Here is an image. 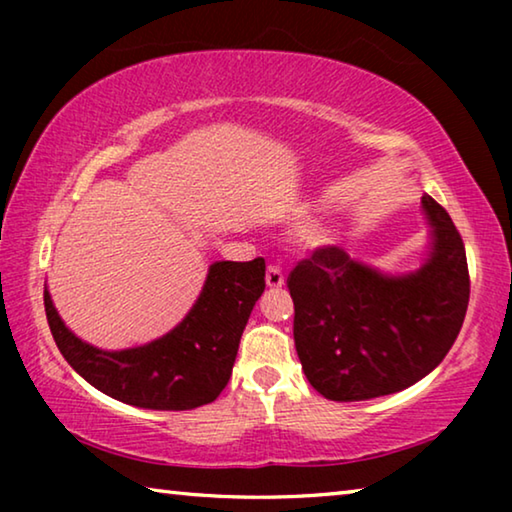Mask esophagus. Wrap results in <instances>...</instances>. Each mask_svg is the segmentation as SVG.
<instances>
[{
  "mask_svg": "<svg viewBox=\"0 0 512 512\" xmlns=\"http://www.w3.org/2000/svg\"><path fill=\"white\" fill-rule=\"evenodd\" d=\"M266 284L271 289H280L282 284H284V273H282V268L277 266V264H271L266 268Z\"/></svg>",
  "mask_w": 512,
  "mask_h": 512,
  "instance_id": "1",
  "label": "esophagus"
}]
</instances>
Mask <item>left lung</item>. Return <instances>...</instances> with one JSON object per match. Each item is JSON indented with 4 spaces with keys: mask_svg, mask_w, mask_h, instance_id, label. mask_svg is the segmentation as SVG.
<instances>
[{
    "mask_svg": "<svg viewBox=\"0 0 512 512\" xmlns=\"http://www.w3.org/2000/svg\"><path fill=\"white\" fill-rule=\"evenodd\" d=\"M433 228L429 262L386 277L320 246L287 277L293 339L309 384L332 402H361L413 386L452 350L470 302L461 232L422 198Z\"/></svg>",
    "mask_w": 512,
    "mask_h": 512,
    "instance_id": "left-lung-1",
    "label": "left lung"
}]
</instances>
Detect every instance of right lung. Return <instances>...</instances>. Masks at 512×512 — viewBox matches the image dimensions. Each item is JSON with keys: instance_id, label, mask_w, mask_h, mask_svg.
<instances>
[{"instance_id": "1", "label": "right lung", "mask_w": 512, "mask_h": 512, "mask_svg": "<svg viewBox=\"0 0 512 512\" xmlns=\"http://www.w3.org/2000/svg\"><path fill=\"white\" fill-rule=\"evenodd\" d=\"M266 287V262H216L201 298L167 336L142 348L103 352L69 332L45 289V311L60 354L115 400L153 411H192L228 386L241 334Z\"/></svg>"}]
</instances>
